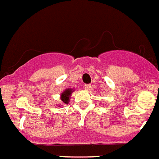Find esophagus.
Instances as JSON below:
<instances>
[{"label":"esophagus","instance_id":"34e87169","mask_svg":"<svg viewBox=\"0 0 159 159\" xmlns=\"http://www.w3.org/2000/svg\"><path fill=\"white\" fill-rule=\"evenodd\" d=\"M84 89L86 90V91H89V90L91 89V85H90V84H85Z\"/></svg>","mask_w":159,"mask_h":159}]
</instances>
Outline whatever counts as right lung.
<instances>
[{
    "instance_id": "obj_1",
    "label": "right lung",
    "mask_w": 159,
    "mask_h": 159,
    "mask_svg": "<svg viewBox=\"0 0 159 159\" xmlns=\"http://www.w3.org/2000/svg\"><path fill=\"white\" fill-rule=\"evenodd\" d=\"M73 92H75L74 88H67L60 94V99L62 101V104H68L70 101V97H71V95ZM62 107L64 106L62 105Z\"/></svg>"
}]
</instances>
